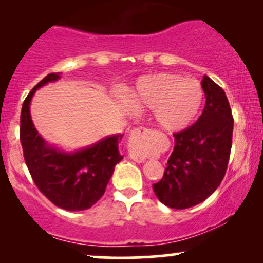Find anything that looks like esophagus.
<instances>
[{"instance_id": "esophagus-1", "label": "esophagus", "mask_w": 263, "mask_h": 263, "mask_svg": "<svg viewBox=\"0 0 263 263\" xmlns=\"http://www.w3.org/2000/svg\"><path fill=\"white\" fill-rule=\"evenodd\" d=\"M135 131L143 132V134H146V132H149V129L148 128H144V127H140V128H136ZM132 159H134V161H136V162H138V163L144 162V157H141V156H132Z\"/></svg>"}]
</instances>
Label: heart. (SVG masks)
<instances>
[{
    "mask_svg": "<svg viewBox=\"0 0 263 263\" xmlns=\"http://www.w3.org/2000/svg\"><path fill=\"white\" fill-rule=\"evenodd\" d=\"M128 105L137 110H153L159 126L170 131L186 127L197 117L204 101L200 83L182 75H144L129 91Z\"/></svg>",
    "mask_w": 263,
    "mask_h": 263,
    "instance_id": "obj_1",
    "label": "heart"
}]
</instances>
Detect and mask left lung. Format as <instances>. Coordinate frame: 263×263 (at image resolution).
<instances>
[{
	"instance_id": "8db88e82",
	"label": "left lung",
	"mask_w": 263,
	"mask_h": 263,
	"mask_svg": "<svg viewBox=\"0 0 263 263\" xmlns=\"http://www.w3.org/2000/svg\"><path fill=\"white\" fill-rule=\"evenodd\" d=\"M203 114L194 125L174 134V149L164 176L153 184L159 201L173 209L192 208L210 197L226 173L232 144V119L225 91L209 77L201 81Z\"/></svg>"
}]
</instances>
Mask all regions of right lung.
<instances>
[{"label": "right lung", "mask_w": 263, "mask_h": 263, "mask_svg": "<svg viewBox=\"0 0 263 263\" xmlns=\"http://www.w3.org/2000/svg\"><path fill=\"white\" fill-rule=\"evenodd\" d=\"M59 78V73L48 74L28 93L21 111L20 138L32 179L44 197L64 210H85L104 195L115 165L123 158L119 152L122 135L105 137L75 152L49 146L33 125L29 105L35 90Z\"/></svg>", "instance_id": "1"}]
</instances>
